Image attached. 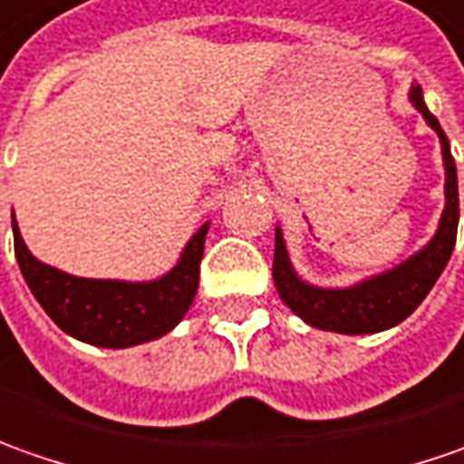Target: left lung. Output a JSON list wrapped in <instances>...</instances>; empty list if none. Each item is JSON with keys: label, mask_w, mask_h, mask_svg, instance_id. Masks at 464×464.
<instances>
[{"label": "left lung", "mask_w": 464, "mask_h": 464, "mask_svg": "<svg viewBox=\"0 0 464 464\" xmlns=\"http://www.w3.org/2000/svg\"><path fill=\"white\" fill-rule=\"evenodd\" d=\"M408 100L421 112L423 121L434 128L441 143L447 182H444V213L440 218V228L434 233V238L421 251L408 256L406 262H401L382 275L357 282L352 287H315L311 282L300 280L290 264L282 231L277 228L275 264H272L275 287L280 293L282 303L313 328L357 336V334H377V331L398 326L421 305V300L429 295V290L440 280V275L452 256L457 241V220H459L455 159H452L450 140L444 136L440 121L429 112V107L423 102V92L419 84L411 87Z\"/></svg>", "instance_id": "1"}]
</instances>
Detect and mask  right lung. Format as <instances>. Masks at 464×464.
Here are the masks:
<instances>
[{
	"instance_id": "add662e5",
	"label": "right lung",
	"mask_w": 464,
	"mask_h": 464,
	"mask_svg": "<svg viewBox=\"0 0 464 464\" xmlns=\"http://www.w3.org/2000/svg\"><path fill=\"white\" fill-rule=\"evenodd\" d=\"M210 223L200 226L179 262L151 282L87 280L48 266L24 246L12 213L14 256L30 293L61 331L79 342L125 349L169 334L189 311L200 285V259Z\"/></svg>"
}]
</instances>
